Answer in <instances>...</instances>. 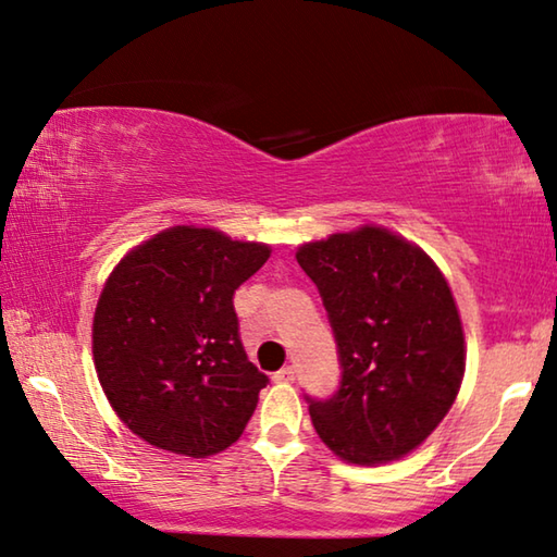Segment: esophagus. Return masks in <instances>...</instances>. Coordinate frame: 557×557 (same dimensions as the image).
<instances>
[{"mask_svg":"<svg viewBox=\"0 0 557 557\" xmlns=\"http://www.w3.org/2000/svg\"><path fill=\"white\" fill-rule=\"evenodd\" d=\"M294 377H296L294 364H284L278 372H273V380L276 382H294Z\"/></svg>","mask_w":557,"mask_h":557,"instance_id":"1","label":"esophagus"}]
</instances>
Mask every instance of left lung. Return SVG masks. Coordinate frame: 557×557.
<instances>
[{"label":"left lung","instance_id":"8db88e82","mask_svg":"<svg viewBox=\"0 0 557 557\" xmlns=\"http://www.w3.org/2000/svg\"><path fill=\"white\" fill-rule=\"evenodd\" d=\"M338 345L331 397L304 395L321 440L350 463H382L422 444L457 399L463 331L442 271L380 226L300 246Z\"/></svg>","mask_w":557,"mask_h":557}]
</instances>
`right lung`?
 Here are the masks:
<instances>
[{"label": "right lung", "instance_id": "obj_1", "mask_svg": "<svg viewBox=\"0 0 557 557\" xmlns=\"http://www.w3.org/2000/svg\"><path fill=\"white\" fill-rule=\"evenodd\" d=\"M269 246L175 226L117 263L94 318V360L117 417L202 459L239 440L269 377L246 358L234 294Z\"/></svg>", "mask_w": 557, "mask_h": 557}]
</instances>
